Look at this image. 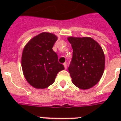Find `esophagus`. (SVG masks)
<instances>
[{"label":"esophagus","instance_id":"34e87169","mask_svg":"<svg viewBox=\"0 0 121 121\" xmlns=\"http://www.w3.org/2000/svg\"><path fill=\"white\" fill-rule=\"evenodd\" d=\"M63 65H64V67H65V69H67V63H63Z\"/></svg>","mask_w":121,"mask_h":121}]
</instances>
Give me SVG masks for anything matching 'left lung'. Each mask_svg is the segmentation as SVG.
I'll return each instance as SVG.
<instances>
[{"label": "left lung", "mask_w": 121, "mask_h": 121, "mask_svg": "<svg viewBox=\"0 0 121 121\" xmlns=\"http://www.w3.org/2000/svg\"><path fill=\"white\" fill-rule=\"evenodd\" d=\"M73 53L69 67L72 82L81 89L95 86L101 78L105 67V56L102 47L89 37H69Z\"/></svg>", "instance_id": "left-lung-1"}]
</instances>
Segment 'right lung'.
Returning a JSON list of instances; mask_svg holds the SVG:
<instances>
[{
    "label": "right lung",
    "mask_w": 121,
    "mask_h": 121,
    "mask_svg": "<svg viewBox=\"0 0 121 121\" xmlns=\"http://www.w3.org/2000/svg\"><path fill=\"white\" fill-rule=\"evenodd\" d=\"M58 37L49 32H42L26 43L22 54L21 66L25 78L36 89H45L55 81L57 74L64 69L58 62L52 47Z\"/></svg>",
    "instance_id": "add662e5"
}]
</instances>
